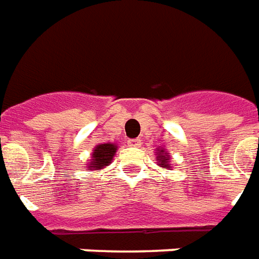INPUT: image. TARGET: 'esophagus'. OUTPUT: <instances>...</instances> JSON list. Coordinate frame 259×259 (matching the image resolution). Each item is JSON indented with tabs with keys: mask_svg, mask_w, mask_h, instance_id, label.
<instances>
[{
	"mask_svg": "<svg viewBox=\"0 0 259 259\" xmlns=\"http://www.w3.org/2000/svg\"><path fill=\"white\" fill-rule=\"evenodd\" d=\"M128 146H133V148H139L141 145H142V142H141V139L138 138H134V139H128Z\"/></svg>",
	"mask_w": 259,
	"mask_h": 259,
	"instance_id": "1",
	"label": "esophagus"
}]
</instances>
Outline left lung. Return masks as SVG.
<instances>
[{"label":"left lung","mask_w":259,"mask_h":259,"mask_svg":"<svg viewBox=\"0 0 259 259\" xmlns=\"http://www.w3.org/2000/svg\"><path fill=\"white\" fill-rule=\"evenodd\" d=\"M171 156L168 153L167 150L164 149V148H157L156 149V160H157V164L160 166V167L166 168V170H171L173 166H171Z\"/></svg>","instance_id":"8db88e82"}]
</instances>
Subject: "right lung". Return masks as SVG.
I'll list each match as a JSON object with an SVG mask.
<instances>
[{"label": "right lung", "instance_id": "1", "mask_svg": "<svg viewBox=\"0 0 259 259\" xmlns=\"http://www.w3.org/2000/svg\"><path fill=\"white\" fill-rule=\"evenodd\" d=\"M117 144L113 142H107V144H99L93 148L92 152V157L88 160L86 164V170L88 171H93V170H102L106 166H109L113 157H114L115 152H117Z\"/></svg>", "mask_w": 259, "mask_h": 259}]
</instances>
